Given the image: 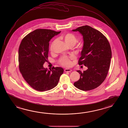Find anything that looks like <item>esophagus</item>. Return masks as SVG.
<instances>
[{"mask_svg":"<svg viewBox=\"0 0 128 128\" xmlns=\"http://www.w3.org/2000/svg\"><path fill=\"white\" fill-rule=\"evenodd\" d=\"M64 71L65 72H70V71H72V70L70 69H68V68H66V69H65L64 70Z\"/></svg>","mask_w":128,"mask_h":128,"instance_id":"esophagus-1","label":"esophagus"}]
</instances>
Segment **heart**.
I'll return each mask as SVG.
<instances>
[{
    "mask_svg": "<svg viewBox=\"0 0 128 128\" xmlns=\"http://www.w3.org/2000/svg\"><path fill=\"white\" fill-rule=\"evenodd\" d=\"M61 38L64 40L66 44L69 47H73L78 42V38L74 34L71 33H68L63 35L62 36H61ZM56 42V40H55L51 44L50 50L51 52L53 51L54 46ZM73 58V57H70L69 58L66 56H64L61 58L59 60V62L61 65H62L63 66H71L72 64L71 60Z\"/></svg>",
    "mask_w": 128,
    "mask_h": 128,
    "instance_id": "b5f03b06",
    "label": "heart"
}]
</instances>
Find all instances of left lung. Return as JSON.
I'll use <instances>...</instances> for the list:
<instances>
[{
  "label": "left lung",
  "mask_w": 128,
  "mask_h": 128,
  "mask_svg": "<svg viewBox=\"0 0 128 128\" xmlns=\"http://www.w3.org/2000/svg\"><path fill=\"white\" fill-rule=\"evenodd\" d=\"M72 31L78 32L83 36L84 46L78 64L88 68L83 72L77 71L80 77L74 85L81 90H91L101 85L106 78L112 58L110 45L103 34L89 26Z\"/></svg>",
  "instance_id": "obj_1"
}]
</instances>
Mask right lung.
Returning a JSON list of instances; mask_svg holds the SVG:
<instances>
[{"label": "right lung", "instance_id": "1", "mask_svg": "<svg viewBox=\"0 0 128 128\" xmlns=\"http://www.w3.org/2000/svg\"><path fill=\"white\" fill-rule=\"evenodd\" d=\"M60 32L38 29L25 36L20 45V71L28 84L36 90L43 92L54 88L63 74L62 67H52L49 70L43 67L48 58L49 42Z\"/></svg>", "mask_w": 128, "mask_h": 128}]
</instances>
